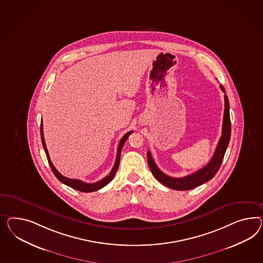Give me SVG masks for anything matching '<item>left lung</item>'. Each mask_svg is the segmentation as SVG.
Instances as JSON below:
<instances>
[{"label": "left lung", "mask_w": 263, "mask_h": 263, "mask_svg": "<svg viewBox=\"0 0 263 263\" xmlns=\"http://www.w3.org/2000/svg\"><path fill=\"white\" fill-rule=\"evenodd\" d=\"M221 90L225 92V89L223 86L220 85ZM225 110H224V118H223V126H222V136L217 144V147L213 154V158L209 163L205 165L203 168L187 175L185 177L173 178L167 176L163 171H160L154 162L153 158L151 156L150 151H147V161L149 165L150 171L152 172L153 176L157 180L162 183L163 185L171 187L176 191H190L199 185H203L208 181L214 177L217 171L220 168L221 163L227 150L230 138H231V119H230V107H229V100L227 95L225 92Z\"/></svg>", "instance_id": "1"}]
</instances>
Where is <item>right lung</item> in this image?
<instances>
[{
    "mask_svg": "<svg viewBox=\"0 0 263 263\" xmlns=\"http://www.w3.org/2000/svg\"><path fill=\"white\" fill-rule=\"evenodd\" d=\"M40 133H41V141H42L43 147L44 150L46 152V155H47V159H48V162L50 164V168L53 172V174L57 176V179L62 182L65 185L70 186L71 189H74L77 191L82 192H96V191H99L100 189H102L103 186L108 185L112 180H113L115 175H116V172L119 168V165H120V160H121V151L123 147V144L124 142H126L128 137L130 134L133 133V131H129L128 133H126L125 135L123 136L121 138V142L119 143V146H118V153H117V157H116V162L114 164L113 168L111 172L107 175L106 177L101 179L100 181H98L96 183H92V184H88L85 183L81 180H78V179H70V178L65 177L62 174H60L58 171H57V168L54 167V165L51 163L50 161V155H49V152L47 149V146H46V142H45V139H44V133H43V122L41 121V125H40Z\"/></svg>",
    "mask_w": 263,
    "mask_h": 263,
    "instance_id": "1",
    "label": "right lung"
}]
</instances>
